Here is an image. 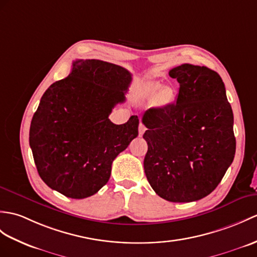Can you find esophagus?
<instances>
[{"label": "esophagus", "instance_id": "34e87169", "mask_svg": "<svg viewBox=\"0 0 257 257\" xmlns=\"http://www.w3.org/2000/svg\"><path fill=\"white\" fill-rule=\"evenodd\" d=\"M147 130V128L145 127V126H143V124L142 123H140L139 124V136L140 137H142L143 136V134H145V131Z\"/></svg>", "mask_w": 257, "mask_h": 257}]
</instances>
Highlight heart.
<instances>
[{"label": "heart", "instance_id": "obj_1", "mask_svg": "<svg viewBox=\"0 0 257 257\" xmlns=\"http://www.w3.org/2000/svg\"><path fill=\"white\" fill-rule=\"evenodd\" d=\"M160 92H161V88L156 87V86H149V87H147L145 89V96H147L149 98H153V97L158 96V95L160 94ZM170 100H171V97L169 96V95H166V94L162 95V96L160 97V103L162 104V105L168 104Z\"/></svg>", "mask_w": 257, "mask_h": 257}]
</instances>
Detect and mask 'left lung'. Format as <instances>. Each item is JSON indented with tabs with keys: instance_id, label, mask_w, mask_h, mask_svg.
Masks as SVG:
<instances>
[{
	"instance_id": "left-lung-1",
	"label": "left lung",
	"mask_w": 257,
	"mask_h": 257,
	"mask_svg": "<svg viewBox=\"0 0 257 257\" xmlns=\"http://www.w3.org/2000/svg\"><path fill=\"white\" fill-rule=\"evenodd\" d=\"M170 76L180 83L175 103L148 109L142 122L146 176L172 202L199 200L213 192L233 162V112L220 75L184 63Z\"/></svg>"
}]
</instances>
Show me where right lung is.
Listing matches in <instances>:
<instances>
[{"label": "right lung", "instance_id": "right-lung-1", "mask_svg": "<svg viewBox=\"0 0 257 257\" xmlns=\"http://www.w3.org/2000/svg\"><path fill=\"white\" fill-rule=\"evenodd\" d=\"M131 80L119 65L77 59L71 73L45 92L32 119L29 146L51 189L82 199L108 182L112 161L138 136V116L122 124L108 118L126 100Z\"/></svg>", "mask_w": 257, "mask_h": 257}]
</instances>
